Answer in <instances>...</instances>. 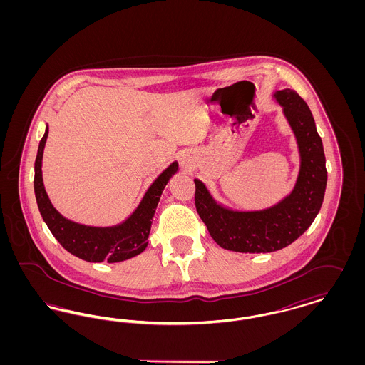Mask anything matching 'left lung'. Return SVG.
<instances>
[{"label": "left lung", "instance_id": "1", "mask_svg": "<svg viewBox=\"0 0 365 365\" xmlns=\"http://www.w3.org/2000/svg\"><path fill=\"white\" fill-rule=\"evenodd\" d=\"M274 97L294 133L301 157L293 191L271 208L238 212L217 204L205 185L194 179L197 212L215 242L227 250L269 253L283 249L309 228L323 204L326 156L312 112L292 88L278 90Z\"/></svg>", "mask_w": 365, "mask_h": 365}]
</instances>
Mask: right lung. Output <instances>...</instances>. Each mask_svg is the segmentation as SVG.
<instances>
[{
  "mask_svg": "<svg viewBox=\"0 0 365 365\" xmlns=\"http://www.w3.org/2000/svg\"><path fill=\"white\" fill-rule=\"evenodd\" d=\"M49 128L39 142L35 158L34 191L41 216L54 238L71 255L90 262H119L142 253L148 238L157 204L171 176L178 171L174 161L145 192L138 208L122 225L113 227H90L71 222L61 216L51 202L42 180V156Z\"/></svg>",
  "mask_w": 365,
  "mask_h": 365,
  "instance_id": "add662e5",
  "label": "right lung"
}]
</instances>
